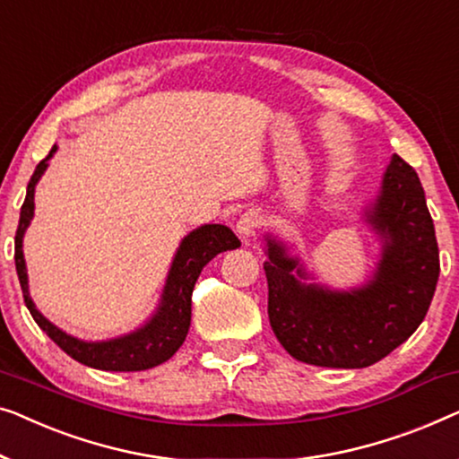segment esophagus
Returning a JSON list of instances; mask_svg holds the SVG:
<instances>
[{
	"instance_id": "1",
	"label": "esophagus",
	"mask_w": 459,
	"mask_h": 459,
	"mask_svg": "<svg viewBox=\"0 0 459 459\" xmlns=\"http://www.w3.org/2000/svg\"><path fill=\"white\" fill-rule=\"evenodd\" d=\"M260 222H262V216L257 214L255 210H247V212H245V214L238 216L235 229H237V232H238V237L247 238V237L254 235V230H255L257 227H260Z\"/></svg>"
}]
</instances>
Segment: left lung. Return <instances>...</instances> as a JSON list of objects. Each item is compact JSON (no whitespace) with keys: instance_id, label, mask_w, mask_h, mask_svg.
<instances>
[{"instance_id":"8db88e82","label":"left lung","mask_w":459,"mask_h":459,"mask_svg":"<svg viewBox=\"0 0 459 459\" xmlns=\"http://www.w3.org/2000/svg\"><path fill=\"white\" fill-rule=\"evenodd\" d=\"M366 222L383 254L366 285L333 291L306 285L307 273L285 243L266 235L268 318L295 359L325 368H366L420 326L438 281V245L414 168L393 153Z\"/></svg>"}]
</instances>
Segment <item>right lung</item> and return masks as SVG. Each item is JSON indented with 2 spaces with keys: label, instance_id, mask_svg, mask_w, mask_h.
I'll return each mask as SVG.
<instances>
[{
  "label": "right lung",
  "instance_id": "add662e5",
  "mask_svg": "<svg viewBox=\"0 0 459 459\" xmlns=\"http://www.w3.org/2000/svg\"><path fill=\"white\" fill-rule=\"evenodd\" d=\"M56 150V145L51 147V152L37 164L33 177L29 180L27 197H24V204L21 208V221H18L14 237L16 273L22 287L24 303H27L30 316L35 318L39 328L48 333V337L62 351H66L70 358L89 368H98V370L108 372H137L164 364L166 359H170L178 351L186 333H189L191 295L204 266L212 257L222 254V251L241 247V241L224 224H204V227L191 230L178 245L156 314L143 326L125 334V337L95 341V343L93 341L76 339L73 334L64 333L56 325H51L35 307L29 293L27 264H24L22 254V237L35 214V185L43 177L45 168H48V160L54 156Z\"/></svg>",
  "mask_w": 459,
  "mask_h": 459
}]
</instances>
